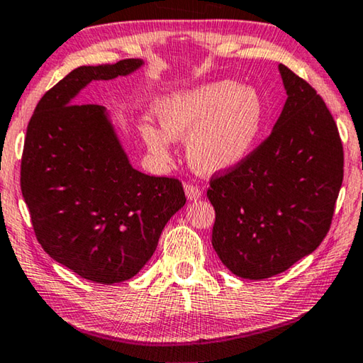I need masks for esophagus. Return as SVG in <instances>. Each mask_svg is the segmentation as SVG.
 Instances as JSON below:
<instances>
[{
    "label": "esophagus",
    "instance_id": "obj_1",
    "mask_svg": "<svg viewBox=\"0 0 363 363\" xmlns=\"http://www.w3.org/2000/svg\"><path fill=\"white\" fill-rule=\"evenodd\" d=\"M184 192H186V197L191 200H199L202 197V191L197 186H194V184H184Z\"/></svg>",
    "mask_w": 363,
    "mask_h": 363
}]
</instances>
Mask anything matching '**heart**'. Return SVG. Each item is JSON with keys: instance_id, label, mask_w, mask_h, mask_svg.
<instances>
[{"instance_id": "1", "label": "heart", "mask_w": 363, "mask_h": 363, "mask_svg": "<svg viewBox=\"0 0 363 363\" xmlns=\"http://www.w3.org/2000/svg\"><path fill=\"white\" fill-rule=\"evenodd\" d=\"M155 114L161 128L145 123L139 129L155 157L169 161L172 143L187 137L194 169L216 174L235 168L254 152L267 123V105L254 87L211 80L160 96Z\"/></svg>"}]
</instances>
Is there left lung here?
<instances>
[{
    "label": "left lung",
    "instance_id": "left-lung-1",
    "mask_svg": "<svg viewBox=\"0 0 363 363\" xmlns=\"http://www.w3.org/2000/svg\"><path fill=\"white\" fill-rule=\"evenodd\" d=\"M286 103L272 134L242 163L211 177V244L244 279L272 278L321 244L342 184L335 119L306 80L279 65Z\"/></svg>",
    "mask_w": 363,
    "mask_h": 363
}]
</instances>
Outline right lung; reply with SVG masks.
Here are the masks:
<instances>
[{"label": "right lung", "mask_w": 363, "mask_h": 363, "mask_svg": "<svg viewBox=\"0 0 363 363\" xmlns=\"http://www.w3.org/2000/svg\"><path fill=\"white\" fill-rule=\"evenodd\" d=\"M143 60L80 66L42 96L27 125L21 189L43 250L100 284L130 279L186 205L181 182L132 168L109 111L77 105L94 80L129 76Z\"/></svg>", "instance_id": "1"}]
</instances>
